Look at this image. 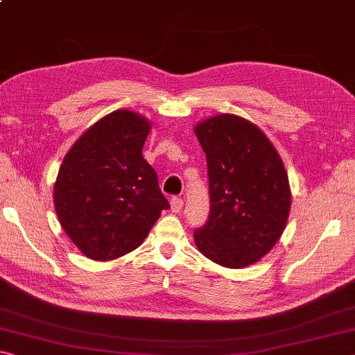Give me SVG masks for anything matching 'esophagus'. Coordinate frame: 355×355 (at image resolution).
<instances>
[{"label": "esophagus", "instance_id": "esophagus-1", "mask_svg": "<svg viewBox=\"0 0 355 355\" xmlns=\"http://www.w3.org/2000/svg\"><path fill=\"white\" fill-rule=\"evenodd\" d=\"M183 200L180 199V197H172L171 199V208H172V211L173 213H180L182 211V208H183Z\"/></svg>", "mask_w": 355, "mask_h": 355}]
</instances>
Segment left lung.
I'll use <instances>...</instances> for the list:
<instances>
[{"instance_id":"obj_1","label":"left lung","mask_w":355,"mask_h":355,"mask_svg":"<svg viewBox=\"0 0 355 355\" xmlns=\"http://www.w3.org/2000/svg\"><path fill=\"white\" fill-rule=\"evenodd\" d=\"M207 156L209 214L194 230L209 260L239 269L279 241L290 214L288 175L277 150L254 123L220 114L196 127Z\"/></svg>"}]
</instances>
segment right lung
<instances>
[{
    "mask_svg": "<svg viewBox=\"0 0 355 355\" xmlns=\"http://www.w3.org/2000/svg\"><path fill=\"white\" fill-rule=\"evenodd\" d=\"M150 122L119 110L92 125L62 161L55 208L65 233L92 260L139 248L163 209L158 175L142 156Z\"/></svg>",
    "mask_w": 355,
    "mask_h": 355,
    "instance_id": "obj_1",
    "label": "right lung"
}]
</instances>
